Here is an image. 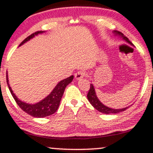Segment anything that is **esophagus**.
<instances>
[{"mask_svg": "<svg viewBox=\"0 0 153 153\" xmlns=\"http://www.w3.org/2000/svg\"><path fill=\"white\" fill-rule=\"evenodd\" d=\"M85 76V72L78 71L75 74V78L76 80H80Z\"/></svg>", "mask_w": 153, "mask_h": 153, "instance_id": "34e87169", "label": "esophagus"}]
</instances>
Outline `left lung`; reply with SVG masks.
<instances>
[{
  "mask_svg": "<svg viewBox=\"0 0 153 153\" xmlns=\"http://www.w3.org/2000/svg\"><path fill=\"white\" fill-rule=\"evenodd\" d=\"M113 33H115V36L120 37V38H122V39H123V41L127 42L129 44L132 45L131 42L129 41L127 37L124 36V35L122 33H120V32L119 31H116V30H115ZM87 98H88L90 103L91 104L92 106L94 107L96 110H97L100 112H102V113L105 114H117L120 112H123L124 110H126L127 108H128V107H126L121 109H113L105 106V105H103V104L100 101V100H99L98 97H97V94H96L94 86V85L92 84V83H91L90 85V89L88 91V94H87Z\"/></svg>",
  "mask_w": 153,
  "mask_h": 153,
  "instance_id": "1",
  "label": "left lung"
}]
</instances>
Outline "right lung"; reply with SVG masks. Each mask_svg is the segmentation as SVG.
Listing matches in <instances>:
<instances>
[{
    "mask_svg": "<svg viewBox=\"0 0 153 153\" xmlns=\"http://www.w3.org/2000/svg\"><path fill=\"white\" fill-rule=\"evenodd\" d=\"M44 33V31H38L33 33L30 36H28L27 38H25L24 41L20 43L19 46L23 45L28 41H30V39L34 38L36 36H38V34H41V33ZM73 75H71L69 78H65V79L59 82L57 85L55 86V88L50 93V94H48L46 98L42 100L41 101L38 102V103L28 104L26 103V102H22L13 93V91L11 89V87H10L9 83H8V74L6 73V81H7L8 87L9 88L10 91H11V95H12L14 100L16 101V104L19 105V107L23 111H25L27 114H29L30 115L35 117H47L56 112L59 106L60 102H61L62 97L64 92H65V88H66V86L69 83H71L72 80H73Z\"/></svg>",
    "mask_w": 153,
    "mask_h": 153,
    "instance_id": "1",
    "label": "right lung"
}]
</instances>
